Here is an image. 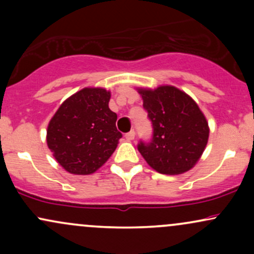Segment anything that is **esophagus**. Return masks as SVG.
Returning a JSON list of instances; mask_svg holds the SVG:
<instances>
[{"label": "esophagus", "instance_id": "1", "mask_svg": "<svg viewBox=\"0 0 254 254\" xmlns=\"http://www.w3.org/2000/svg\"><path fill=\"white\" fill-rule=\"evenodd\" d=\"M135 131L133 130H131L130 132H127V133H125V138H127V141H132L133 138H135Z\"/></svg>", "mask_w": 254, "mask_h": 254}]
</instances>
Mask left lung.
Returning <instances> with one entry per match:
<instances>
[{"label": "left lung", "instance_id": "obj_1", "mask_svg": "<svg viewBox=\"0 0 254 254\" xmlns=\"http://www.w3.org/2000/svg\"><path fill=\"white\" fill-rule=\"evenodd\" d=\"M153 124L150 142L137 145L153 170L162 174L190 171L202 156L209 138L205 116L190 95L173 86L138 88Z\"/></svg>", "mask_w": 254, "mask_h": 254}]
</instances>
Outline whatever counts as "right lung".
I'll use <instances>...</instances> for the list:
<instances>
[{
    "instance_id": "right-lung-1",
    "label": "right lung",
    "mask_w": 254,
    "mask_h": 254,
    "mask_svg": "<svg viewBox=\"0 0 254 254\" xmlns=\"http://www.w3.org/2000/svg\"><path fill=\"white\" fill-rule=\"evenodd\" d=\"M110 98L109 90L87 87L66 99L51 118L48 147L69 173H94L117 148L122 133L116 127L117 115L109 107Z\"/></svg>"
}]
</instances>
